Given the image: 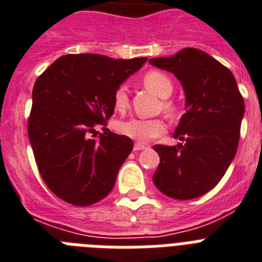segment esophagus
<instances>
[{
    "mask_svg": "<svg viewBox=\"0 0 262 262\" xmlns=\"http://www.w3.org/2000/svg\"><path fill=\"white\" fill-rule=\"evenodd\" d=\"M146 145L145 144H141V142H136L135 146H133V149L135 150H142V149H145Z\"/></svg>",
    "mask_w": 262,
    "mask_h": 262,
    "instance_id": "esophagus-1",
    "label": "esophagus"
}]
</instances>
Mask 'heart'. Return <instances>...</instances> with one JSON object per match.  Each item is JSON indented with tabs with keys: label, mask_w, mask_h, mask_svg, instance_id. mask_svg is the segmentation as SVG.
<instances>
[{
	"label": "heart",
	"mask_w": 262,
	"mask_h": 262,
	"mask_svg": "<svg viewBox=\"0 0 262 262\" xmlns=\"http://www.w3.org/2000/svg\"><path fill=\"white\" fill-rule=\"evenodd\" d=\"M142 83L148 90L153 91L160 98H168L173 91V83L171 78L165 75L164 72L149 71L142 76ZM114 107L120 112H124L129 106V97L127 91L124 86L118 87L113 97ZM163 110L167 116L173 117L176 114L175 103L169 99L163 101ZM167 125L165 121L161 118H153V120H142V118H130L127 121H122L118 124V132L121 135L135 140L138 142H146L155 137H159L165 132Z\"/></svg>",
	"instance_id": "obj_1"
}]
</instances>
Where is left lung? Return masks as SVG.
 Listing matches in <instances>:
<instances>
[{
    "instance_id": "obj_1",
    "label": "left lung",
    "mask_w": 262,
    "mask_h": 262,
    "mask_svg": "<svg viewBox=\"0 0 262 262\" xmlns=\"http://www.w3.org/2000/svg\"><path fill=\"white\" fill-rule=\"evenodd\" d=\"M149 63L182 82L187 109L173 133L184 144L153 146L160 156L153 183L169 198L195 199L220 183L234 159L244 98L230 70L196 48Z\"/></svg>"
}]
</instances>
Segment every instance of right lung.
I'll list each match as a JSON object with an SVG mask.
<instances>
[{
  "mask_svg": "<svg viewBox=\"0 0 262 262\" xmlns=\"http://www.w3.org/2000/svg\"><path fill=\"white\" fill-rule=\"evenodd\" d=\"M146 60L64 55L36 79L28 137L42 180L61 201L83 207L113 190L133 142L109 129L97 138L95 127L106 126L116 90Z\"/></svg>",
  "mask_w": 262,
  "mask_h": 262,
  "instance_id": "1",
  "label": "right lung"
}]
</instances>
